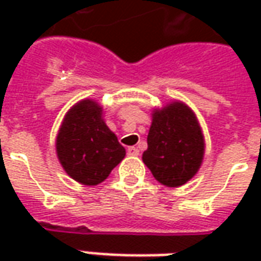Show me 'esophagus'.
Returning a JSON list of instances; mask_svg holds the SVG:
<instances>
[{"mask_svg": "<svg viewBox=\"0 0 261 261\" xmlns=\"http://www.w3.org/2000/svg\"><path fill=\"white\" fill-rule=\"evenodd\" d=\"M127 153H128L130 156H137V155L140 153V151H138V148L130 147V148H128V149H127Z\"/></svg>", "mask_w": 261, "mask_h": 261, "instance_id": "esophagus-1", "label": "esophagus"}]
</instances>
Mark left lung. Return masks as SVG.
Wrapping results in <instances>:
<instances>
[{
	"label": "left lung",
	"instance_id": "obj_1",
	"mask_svg": "<svg viewBox=\"0 0 261 261\" xmlns=\"http://www.w3.org/2000/svg\"><path fill=\"white\" fill-rule=\"evenodd\" d=\"M142 161L166 187H179L196 176L204 159L205 142L196 113L180 100L152 110Z\"/></svg>",
	"mask_w": 261,
	"mask_h": 261
}]
</instances>
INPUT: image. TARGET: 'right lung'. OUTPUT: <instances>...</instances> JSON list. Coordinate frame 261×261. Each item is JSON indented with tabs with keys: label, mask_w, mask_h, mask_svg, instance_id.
I'll list each match as a JSON object with an SVG mask.
<instances>
[{
	"label": "right lung",
	"mask_w": 261,
	"mask_h": 261,
	"mask_svg": "<svg viewBox=\"0 0 261 261\" xmlns=\"http://www.w3.org/2000/svg\"><path fill=\"white\" fill-rule=\"evenodd\" d=\"M65 173L85 186H96L124 159L125 149L103 119V108L82 99L65 113L56 138Z\"/></svg>",
	"instance_id": "right-lung-1"
}]
</instances>
